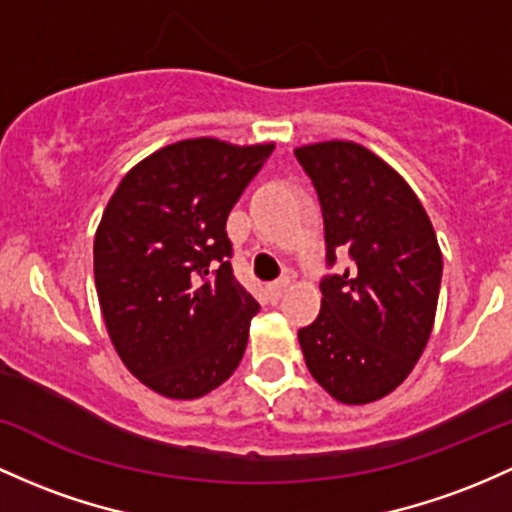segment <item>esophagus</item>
<instances>
[{
	"label": "esophagus",
	"instance_id": "34e87169",
	"mask_svg": "<svg viewBox=\"0 0 512 512\" xmlns=\"http://www.w3.org/2000/svg\"><path fill=\"white\" fill-rule=\"evenodd\" d=\"M286 289H289V279H279V282H272L267 286V291H269V296H272V299H282Z\"/></svg>",
	"mask_w": 512,
	"mask_h": 512
}]
</instances>
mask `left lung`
<instances>
[{"label":"left lung","instance_id":"left-lung-1","mask_svg":"<svg viewBox=\"0 0 512 512\" xmlns=\"http://www.w3.org/2000/svg\"><path fill=\"white\" fill-rule=\"evenodd\" d=\"M316 187L328 265H352L320 282V313L299 330L306 367L335 401L364 406L413 372L435 323L442 252L411 184L352 140L294 150Z\"/></svg>","mask_w":512,"mask_h":512}]
</instances>
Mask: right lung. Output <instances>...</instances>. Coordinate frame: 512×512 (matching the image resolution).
<instances>
[{
    "label": "right lung",
    "mask_w": 512,
    "mask_h": 512,
    "mask_svg": "<svg viewBox=\"0 0 512 512\" xmlns=\"http://www.w3.org/2000/svg\"><path fill=\"white\" fill-rule=\"evenodd\" d=\"M272 150L177 140L131 167L106 204L94 235L101 316L128 372L160 396H206L243 359L260 303L233 277L226 221Z\"/></svg>",
    "instance_id": "add662e5"
}]
</instances>
